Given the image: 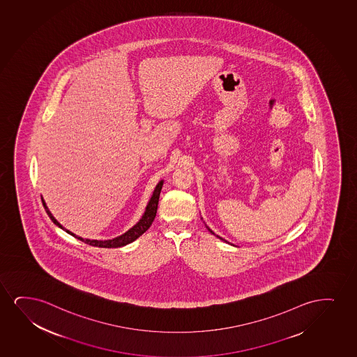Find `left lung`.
<instances>
[{
    "instance_id": "left-lung-1",
    "label": "left lung",
    "mask_w": 357,
    "mask_h": 357,
    "mask_svg": "<svg viewBox=\"0 0 357 357\" xmlns=\"http://www.w3.org/2000/svg\"><path fill=\"white\" fill-rule=\"evenodd\" d=\"M211 232H212V234H213V231H211ZM219 238H222V237H219Z\"/></svg>"
}]
</instances>
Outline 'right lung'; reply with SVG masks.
I'll return each mask as SVG.
<instances>
[{
	"instance_id": "1",
	"label": "right lung",
	"mask_w": 357,
	"mask_h": 357,
	"mask_svg": "<svg viewBox=\"0 0 357 357\" xmlns=\"http://www.w3.org/2000/svg\"><path fill=\"white\" fill-rule=\"evenodd\" d=\"M162 185L163 181H160L158 186L155 188L153 196H151V199L149 201L146 211H145V213H144L143 217H142V219L138 222V224H135V227L130 229V230L126 232V234H123V235L116 237V238H112V240H107V241L84 240V238H81V237L76 236V235H74L73 232H70L69 230H65L64 227H61V224L56 222V218L52 215L51 212H50V209L47 208L46 204H45V201H43V199H42V204H43V207L46 209L48 217L51 218L52 222H54V224L58 225V227H61L63 230H65V231L70 234V235H73V236L76 237V238H79V240L84 242V243H87V245H94V247H100V248H117V247H122V245H128L130 242L135 241L138 237L142 236L144 232L148 230L149 227H151L153 219L156 217V212H158V199H160V192H161Z\"/></svg>"
}]
</instances>
